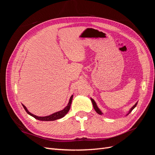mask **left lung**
<instances>
[{"instance_id": "left-lung-1", "label": "left lung", "mask_w": 155, "mask_h": 155, "mask_svg": "<svg viewBox=\"0 0 155 155\" xmlns=\"http://www.w3.org/2000/svg\"><path fill=\"white\" fill-rule=\"evenodd\" d=\"M91 101H92V105H93V107H94V110L96 111L97 113V114H100V115L104 114V113H103V112H102V111L99 109V108H98V107H97V104H96V103L95 102V101L94 100L92 99V98H91ZM137 104H138V101H137V103H136V104H134L132 107L130 108V110L128 111L127 113L126 116H127L129 114H130V113L131 111H132V110L134 109V108L136 107V106L137 105Z\"/></svg>"}]
</instances>
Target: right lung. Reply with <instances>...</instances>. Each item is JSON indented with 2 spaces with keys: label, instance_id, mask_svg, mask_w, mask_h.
Wrapping results in <instances>:
<instances>
[{
  "label": "right lung",
  "instance_id": "add662e5",
  "mask_svg": "<svg viewBox=\"0 0 155 155\" xmlns=\"http://www.w3.org/2000/svg\"><path fill=\"white\" fill-rule=\"evenodd\" d=\"M72 98H73V95L70 96L68 105L66 107H65L63 110L58 111L56 112H54V113H53V114H51L48 115V116H36L35 114H33L32 113H31V112L28 110L27 109V108L26 107V106H25L22 104V105L23 107H24L25 110H26V112H27L28 114L30 116H31L32 117H34V118H35L37 120H41V121H54V120L63 118V117L68 113V112L70 110V105H71V104H72Z\"/></svg>",
  "mask_w": 155,
  "mask_h": 155
}]
</instances>
